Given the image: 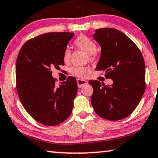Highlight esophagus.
Wrapping results in <instances>:
<instances>
[{"label":"esophagus","instance_id":"obj_1","mask_svg":"<svg viewBox=\"0 0 158 158\" xmlns=\"http://www.w3.org/2000/svg\"><path fill=\"white\" fill-rule=\"evenodd\" d=\"M77 85H78L79 88H81L84 85H86V84H88L87 81H86V80H84V79H77Z\"/></svg>","mask_w":158,"mask_h":158}]
</instances>
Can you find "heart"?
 Instances as JSON below:
<instances>
[{
	"label": "heart",
	"mask_w": 158,
	"mask_h": 158,
	"mask_svg": "<svg viewBox=\"0 0 158 158\" xmlns=\"http://www.w3.org/2000/svg\"><path fill=\"white\" fill-rule=\"evenodd\" d=\"M74 44L77 48H79V49L82 50L86 54H88L89 56L90 59H92V57L93 54H95L97 52V45L95 44V42L87 36H85V35H81V36L77 38L75 40ZM71 54H72V52H71L70 49L66 48L64 54V61H68L71 57ZM86 71H87V69L86 68L79 66V67L72 68L71 69V72L74 75H75V76L82 77L84 76Z\"/></svg>",
	"instance_id": "heart-1"
}]
</instances>
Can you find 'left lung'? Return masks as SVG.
Masks as SVG:
<instances>
[{"label": "left lung", "mask_w": 158, "mask_h": 158, "mask_svg": "<svg viewBox=\"0 0 158 158\" xmlns=\"http://www.w3.org/2000/svg\"><path fill=\"white\" fill-rule=\"evenodd\" d=\"M93 37L101 46L96 70L106 72L112 85L99 81H89L92 86L91 102L94 112L108 120L128 117L140 102L145 90V66L143 55L135 44L120 31L103 28Z\"/></svg>", "instance_id": "left-lung-1"}]
</instances>
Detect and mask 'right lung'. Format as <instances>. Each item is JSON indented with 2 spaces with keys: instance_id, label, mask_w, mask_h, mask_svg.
Returning a JSON list of instances; mask_svg holds the SVG:
<instances>
[{
  "instance_id": "add662e5",
  "label": "right lung",
  "mask_w": 158,
  "mask_h": 158,
  "mask_svg": "<svg viewBox=\"0 0 158 158\" xmlns=\"http://www.w3.org/2000/svg\"><path fill=\"white\" fill-rule=\"evenodd\" d=\"M74 34H41L26 42L18 55L15 77L19 99L28 114L45 125L63 123L72 112L77 80L69 77L56 86L52 69L64 65V52Z\"/></svg>"
}]
</instances>
